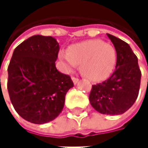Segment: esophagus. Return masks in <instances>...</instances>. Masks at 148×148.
Listing matches in <instances>:
<instances>
[{
	"mask_svg": "<svg viewBox=\"0 0 148 148\" xmlns=\"http://www.w3.org/2000/svg\"><path fill=\"white\" fill-rule=\"evenodd\" d=\"M72 79H73V81H74V84H77V83L79 82V79L78 78H76V77H74V76L72 77Z\"/></svg>",
	"mask_w": 148,
	"mask_h": 148,
	"instance_id": "esophagus-1",
	"label": "esophagus"
}]
</instances>
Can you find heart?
I'll return each instance as SVG.
<instances>
[{
    "label": "heart",
    "mask_w": 148,
    "mask_h": 148,
    "mask_svg": "<svg viewBox=\"0 0 148 148\" xmlns=\"http://www.w3.org/2000/svg\"><path fill=\"white\" fill-rule=\"evenodd\" d=\"M59 58L67 72L80 64V71L93 81L105 79L113 71L117 58L114 46L100 39H92L73 45L69 52L62 51Z\"/></svg>",
    "instance_id": "1"
}]
</instances>
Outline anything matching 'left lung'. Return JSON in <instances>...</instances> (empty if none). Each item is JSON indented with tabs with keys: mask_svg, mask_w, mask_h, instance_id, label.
<instances>
[{
	"mask_svg": "<svg viewBox=\"0 0 148 148\" xmlns=\"http://www.w3.org/2000/svg\"><path fill=\"white\" fill-rule=\"evenodd\" d=\"M107 35L116 49V69L106 80L92 85L89 100L92 106L101 114L120 115L135 102L141 72L137 56L130 46L113 35Z\"/></svg>",
	"mask_w": 148,
	"mask_h": 148,
	"instance_id": "8db88e82",
	"label": "left lung"
}]
</instances>
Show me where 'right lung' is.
Instances as JSON below:
<instances>
[{"label":"right lung","mask_w":148,"mask_h":148,"mask_svg":"<svg viewBox=\"0 0 148 148\" xmlns=\"http://www.w3.org/2000/svg\"><path fill=\"white\" fill-rule=\"evenodd\" d=\"M59 45L50 36L35 35L15 48L8 72V90L17 113L26 121L43 124L62 111L71 77L59 72Z\"/></svg>","instance_id":"obj_1"}]
</instances>
